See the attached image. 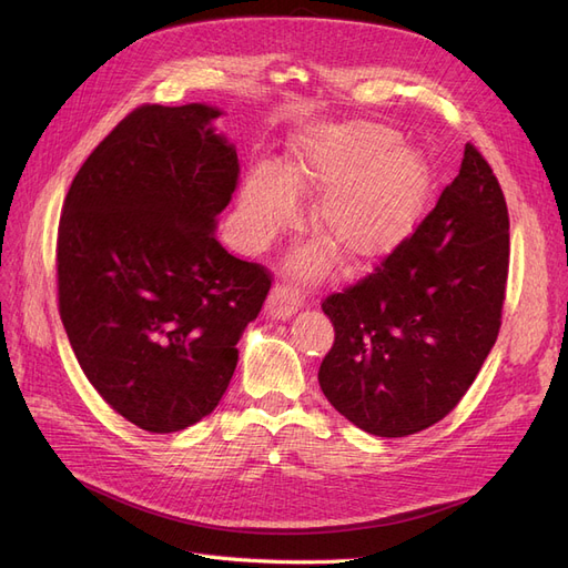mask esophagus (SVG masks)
<instances>
[{
  "instance_id": "34e87169",
  "label": "esophagus",
  "mask_w": 568,
  "mask_h": 568,
  "mask_svg": "<svg viewBox=\"0 0 568 568\" xmlns=\"http://www.w3.org/2000/svg\"><path fill=\"white\" fill-rule=\"evenodd\" d=\"M303 305V294L291 284H277L272 288V294L267 298V315L274 320H286L294 315L298 307Z\"/></svg>"
}]
</instances>
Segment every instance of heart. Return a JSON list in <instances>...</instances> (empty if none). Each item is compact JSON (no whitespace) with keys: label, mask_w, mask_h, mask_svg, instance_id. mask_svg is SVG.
<instances>
[{"label":"heart","mask_w":568,"mask_h":568,"mask_svg":"<svg viewBox=\"0 0 568 568\" xmlns=\"http://www.w3.org/2000/svg\"><path fill=\"white\" fill-rule=\"evenodd\" d=\"M376 123L324 125L301 134L288 170L257 161L239 194L236 230L246 246H263L296 213V192H324L313 225L335 246L313 244L294 257L301 277L343 265L365 267L398 248L417 227L432 196V168L419 151Z\"/></svg>","instance_id":"heart-1"}]
</instances>
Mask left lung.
<instances>
[{
    "mask_svg": "<svg viewBox=\"0 0 568 568\" xmlns=\"http://www.w3.org/2000/svg\"><path fill=\"white\" fill-rule=\"evenodd\" d=\"M509 270L500 182L474 144L415 234L372 274L322 301L334 346L322 393L382 438L424 432L457 407L495 346Z\"/></svg>",
    "mask_w": 568,
    "mask_h": 568,
    "instance_id": "8db88e82",
    "label": "left lung"
}]
</instances>
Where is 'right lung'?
I'll return each mask as SVG.
<instances>
[{
  "label": "right lung",
  "instance_id": "obj_1",
  "mask_svg": "<svg viewBox=\"0 0 568 568\" xmlns=\"http://www.w3.org/2000/svg\"><path fill=\"white\" fill-rule=\"evenodd\" d=\"M205 104H144L68 189L57 239L59 313L78 363L118 415L173 434L217 407L270 272L215 239L236 149Z\"/></svg>",
  "mask_w": 568,
  "mask_h": 568
}]
</instances>
